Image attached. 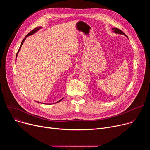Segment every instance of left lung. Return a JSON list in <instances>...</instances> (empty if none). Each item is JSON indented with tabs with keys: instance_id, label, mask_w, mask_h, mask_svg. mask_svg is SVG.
Here are the masks:
<instances>
[{
	"instance_id": "left-lung-1",
	"label": "left lung",
	"mask_w": 150,
	"mask_h": 150,
	"mask_svg": "<svg viewBox=\"0 0 150 150\" xmlns=\"http://www.w3.org/2000/svg\"><path fill=\"white\" fill-rule=\"evenodd\" d=\"M112 30H113L114 32H115V33H117V34H124V35H125V33H124L122 30H119V29H118V28H113ZM125 35L127 37L126 35Z\"/></svg>"
}]
</instances>
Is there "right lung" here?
I'll return each mask as SVG.
<instances>
[{"instance_id":"right-lung-1","label":"right lung","mask_w":150,"mask_h":150,"mask_svg":"<svg viewBox=\"0 0 150 150\" xmlns=\"http://www.w3.org/2000/svg\"><path fill=\"white\" fill-rule=\"evenodd\" d=\"M41 28V27H36L35 28H34V30H33L31 31H30L26 36H25V37L23 39V40L22 41V42H21V46H20V47H19V50H18V52H17V53H16V57H17V55H18V52H19V49H21V46H22V45H23V44L24 43V41H25V38H26V37H28V36H29V35H32V34H33L34 33H35L36 31H37L39 29H40ZM63 100V98L62 99H61L60 100H59V101H57V103L58 102H59V101H62Z\"/></svg>"}]
</instances>
